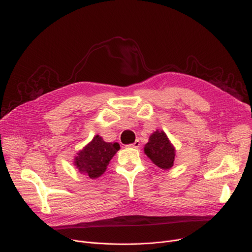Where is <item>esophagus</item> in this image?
Instances as JSON below:
<instances>
[{
	"label": "esophagus",
	"mask_w": 252,
	"mask_h": 252,
	"mask_svg": "<svg viewBox=\"0 0 252 252\" xmlns=\"http://www.w3.org/2000/svg\"><path fill=\"white\" fill-rule=\"evenodd\" d=\"M140 145H141V144H140V141H139V140H136L135 143H132V144L128 145V147H131V148H139Z\"/></svg>",
	"instance_id": "esophagus-1"
}]
</instances>
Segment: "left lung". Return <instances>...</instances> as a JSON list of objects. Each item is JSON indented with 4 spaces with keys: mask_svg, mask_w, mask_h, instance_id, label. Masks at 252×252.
<instances>
[{
    "mask_svg": "<svg viewBox=\"0 0 252 252\" xmlns=\"http://www.w3.org/2000/svg\"><path fill=\"white\" fill-rule=\"evenodd\" d=\"M145 154L159 168L167 170L173 166L175 149L164 131L156 130L149 138L144 147Z\"/></svg>",
    "mask_w": 252,
    "mask_h": 252,
    "instance_id": "obj_1",
    "label": "left lung"
}]
</instances>
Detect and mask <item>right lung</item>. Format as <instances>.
Instances as JSON below:
<instances>
[{
	"instance_id": "1",
	"label": "right lung",
	"mask_w": 252,
	"mask_h": 252,
	"mask_svg": "<svg viewBox=\"0 0 252 252\" xmlns=\"http://www.w3.org/2000/svg\"><path fill=\"white\" fill-rule=\"evenodd\" d=\"M121 149L119 143H107L96 135L93 140L84 147L75 158V165L79 172L92 179L101 176L112 157Z\"/></svg>"
}]
</instances>
